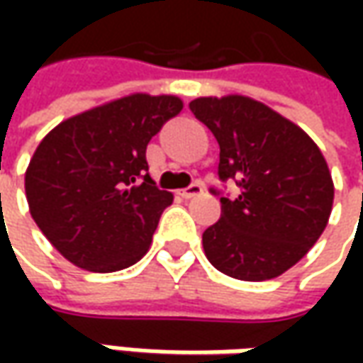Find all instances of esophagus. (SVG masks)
Segmentation results:
<instances>
[{
    "mask_svg": "<svg viewBox=\"0 0 363 363\" xmlns=\"http://www.w3.org/2000/svg\"><path fill=\"white\" fill-rule=\"evenodd\" d=\"M179 194H182L184 198H196V196H202L203 188L200 184H189L188 188H184Z\"/></svg>",
    "mask_w": 363,
    "mask_h": 363,
    "instance_id": "esophagus-1",
    "label": "esophagus"
}]
</instances>
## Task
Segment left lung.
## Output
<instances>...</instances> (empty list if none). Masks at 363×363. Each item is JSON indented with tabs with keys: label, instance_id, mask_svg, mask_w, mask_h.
Segmentation results:
<instances>
[{
	"label": "left lung",
	"instance_id": "left-lung-1",
	"mask_svg": "<svg viewBox=\"0 0 363 363\" xmlns=\"http://www.w3.org/2000/svg\"><path fill=\"white\" fill-rule=\"evenodd\" d=\"M191 113L220 145L222 214L202 234L203 252L218 271L240 281H267L289 271L328 226L333 182L319 147L295 123L246 96H203Z\"/></svg>",
	"mask_w": 363,
	"mask_h": 363
}]
</instances>
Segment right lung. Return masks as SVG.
I'll use <instances>...</instances> for the list:
<instances>
[{
    "label": "right lung",
    "instance_id": "obj_1",
    "mask_svg": "<svg viewBox=\"0 0 363 363\" xmlns=\"http://www.w3.org/2000/svg\"><path fill=\"white\" fill-rule=\"evenodd\" d=\"M177 96L131 94L62 121L26 172L30 214L72 264L115 272L149 250L172 191L155 186L147 143L182 111Z\"/></svg>",
    "mask_w": 363,
    "mask_h": 363
}]
</instances>
